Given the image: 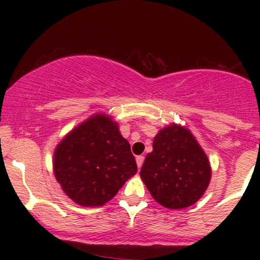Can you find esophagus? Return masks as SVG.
Listing matches in <instances>:
<instances>
[{
	"label": "esophagus",
	"instance_id": "esophagus-1",
	"mask_svg": "<svg viewBox=\"0 0 260 260\" xmlns=\"http://www.w3.org/2000/svg\"><path fill=\"white\" fill-rule=\"evenodd\" d=\"M136 161H137V166L140 169L142 168L143 162H144V156H142V155H139V156L136 157Z\"/></svg>",
	"mask_w": 260,
	"mask_h": 260
}]
</instances>
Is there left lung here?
I'll return each mask as SVG.
<instances>
[{
    "label": "left lung",
    "mask_w": 260,
    "mask_h": 260,
    "mask_svg": "<svg viewBox=\"0 0 260 260\" xmlns=\"http://www.w3.org/2000/svg\"><path fill=\"white\" fill-rule=\"evenodd\" d=\"M140 177L162 207L183 209L194 204L211 178L208 156L186 127L172 123L155 136Z\"/></svg>",
    "instance_id": "left-lung-1"
}]
</instances>
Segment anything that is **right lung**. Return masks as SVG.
<instances>
[{
  "mask_svg": "<svg viewBox=\"0 0 260 260\" xmlns=\"http://www.w3.org/2000/svg\"><path fill=\"white\" fill-rule=\"evenodd\" d=\"M53 172L63 192L83 207L111 201L137 164L118 124L96 113L71 131L53 153Z\"/></svg>",
  "mask_w": 260,
  "mask_h": 260,
  "instance_id": "obj_1",
  "label": "right lung"
}]
</instances>
